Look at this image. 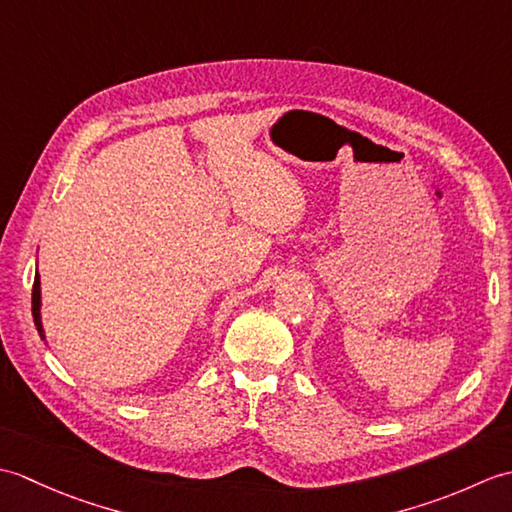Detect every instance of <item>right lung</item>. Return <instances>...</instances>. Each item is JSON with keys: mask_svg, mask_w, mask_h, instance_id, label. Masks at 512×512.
I'll use <instances>...</instances> for the list:
<instances>
[{"mask_svg": "<svg viewBox=\"0 0 512 512\" xmlns=\"http://www.w3.org/2000/svg\"><path fill=\"white\" fill-rule=\"evenodd\" d=\"M32 319H35L39 336L46 341V332H43V323H41V279H39V273L35 275V286H32Z\"/></svg>", "mask_w": 512, "mask_h": 512, "instance_id": "add662e5", "label": "right lung"}]
</instances>
